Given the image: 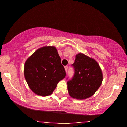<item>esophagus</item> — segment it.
I'll list each match as a JSON object with an SVG mask.
<instances>
[{
	"instance_id": "esophagus-1",
	"label": "esophagus",
	"mask_w": 127,
	"mask_h": 127,
	"mask_svg": "<svg viewBox=\"0 0 127 127\" xmlns=\"http://www.w3.org/2000/svg\"><path fill=\"white\" fill-rule=\"evenodd\" d=\"M64 68H65V70H66V72H67V70H68V66H65Z\"/></svg>"
}]
</instances>
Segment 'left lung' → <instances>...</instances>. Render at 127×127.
<instances>
[{"instance_id": "1", "label": "left lung", "mask_w": 127, "mask_h": 127, "mask_svg": "<svg viewBox=\"0 0 127 127\" xmlns=\"http://www.w3.org/2000/svg\"><path fill=\"white\" fill-rule=\"evenodd\" d=\"M74 75L67 81L69 95L77 100L91 97L102 85L103 74L98 63L81 53L75 56Z\"/></svg>"}]
</instances>
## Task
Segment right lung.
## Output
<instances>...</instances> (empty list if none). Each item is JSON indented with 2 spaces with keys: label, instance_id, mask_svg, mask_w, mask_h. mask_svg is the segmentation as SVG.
<instances>
[{
  "label": "right lung",
  "instance_id": "obj_1",
  "mask_svg": "<svg viewBox=\"0 0 127 127\" xmlns=\"http://www.w3.org/2000/svg\"><path fill=\"white\" fill-rule=\"evenodd\" d=\"M24 73L30 89L44 97L50 95L66 74L54 46L42 47L36 50L25 61Z\"/></svg>",
  "mask_w": 127,
  "mask_h": 127
}]
</instances>
